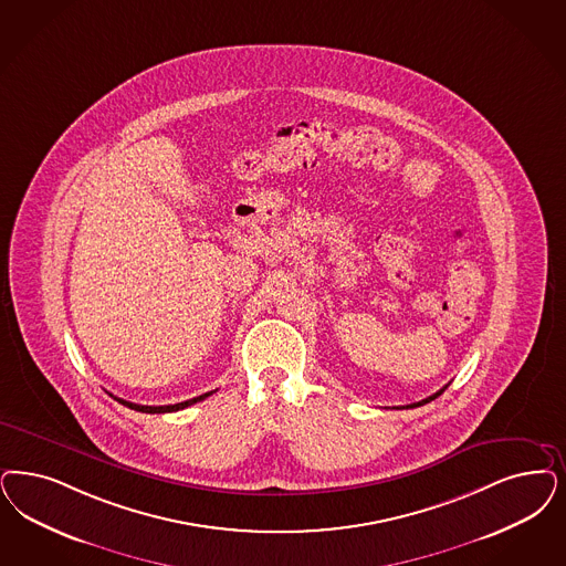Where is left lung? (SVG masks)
Listing matches in <instances>:
<instances>
[{
	"instance_id": "8db88e82",
	"label": "left lung",
	"mask_w": 566,
	"mask_h": 566,
	"mask_svg": "<svg viewBox=\"0 0 566 566\" xmlns=\"http://www.w3.org/2000/svg\"><path fill=\"white\" fill-rule=\"evenodd\" d=\"M448 389V385L443 387L441 390H437L434 395H430V397H427V399H422V401H416V403H410V406H406V410H410V408H420V406H424V403H429V401H432V399H437L443 390Z\"/></svg>"
}]
</instances>
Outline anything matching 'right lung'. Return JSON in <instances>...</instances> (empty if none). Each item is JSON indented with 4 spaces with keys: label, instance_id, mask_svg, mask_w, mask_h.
<instances>
[{
    "label": "right lung",
    "instance_id": "1",
    "mask_svg": "<svg viewBox=\"0 0 566 566\" xmlns=\"http://www.w3.org/2000/svg\"><path fill=\"white\" fill-rule=\"evenodd\" d=\"M209 395H213V390H211V392H205V395H198L195 399H188V401H181V403H174V406H137V403L118 399V397H115V399H117L118 403L127 406L129 410L144 411V413H167V411L184 410V408H188V406H195L198 401L207 399Z\"/></svg>",
    "mask_w": 566,
    "mask_h": 566
}]
</instances>
